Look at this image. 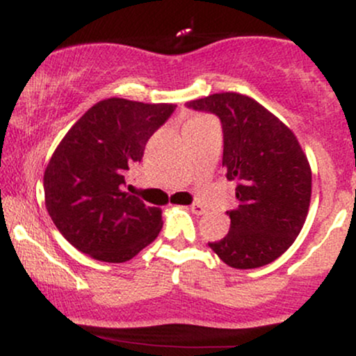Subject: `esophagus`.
Listing matches in <instances>:
<instances>
[{
	"label": "esophagus",
	"instance_id": "esophagus-1",
	"mask_svg": "<svg viewBox=\"0 0 356 356\" xmlns=\"http://www.w3.org/2000/svg\"><path fill=\"white\" fill-rule=\"evenodd\" d=\"M191 211L194 212L195 216H202V214H206V209H204V207L201 206V204H192V206H191Z\"/></svg>",
	"mask_w": 356,
	"mask_h": 356
}]
</instances>
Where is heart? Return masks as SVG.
I'll return each mask as SVG.
<instances>
[{"instance_id":"b5f03b06","label":"heart","mask_w":356,"mask_h":356,"mask_svg":"<svg viewBox=\"0 0 356 356\" xmlns=\"http://www.w3.org/2000/svg\"><path fill=\"white\" fill-rule=\"evenodd\" d=\"M209 122H212L211 118H207V117H197V118H194V120H191L189 125H187V127H197V125L209 124Z\"/></svg>"}]
</instances>
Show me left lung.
Segmentation results:
<instances>
[{
	"label": "left lung",
	"mask_w": 356,
	"mask_h": 356,
	"mask_svg": "<svg viewBox=\"0 0 356 356\" xmlns=\"http://www.w3.org/2000/svg\"><path fill=\"white\" fill-rule=\"evenodd\" d=\"M222 127V167L238 184L226 238L209 248L227 266H266L295 243L312 199V169L295 134L263 105L234 92L186 104Z\"/></svg>",
	"instance_id": "left-lung-1"
}]
</instances>
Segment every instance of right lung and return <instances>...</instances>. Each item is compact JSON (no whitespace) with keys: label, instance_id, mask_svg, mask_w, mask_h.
Instances as JSON below:
<instances>
[{"label":"right lung","instance_id":"obj_1","mask_svg":"<svg viewBox=\"0 0 356 356\" xmlns=\"http://www.w3.org/2000/svg\"><path fill=\"white\" fill-rule=\"evenodd\" d=\"M175 107L107 99L68 130L43 187L48 214L72 246L93 259L124 263L157 238L161 209L127 192L125 179Z\"/></svg>","mask_w":356,"mask_h":356}]
</instances>
